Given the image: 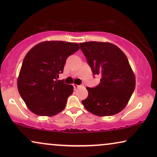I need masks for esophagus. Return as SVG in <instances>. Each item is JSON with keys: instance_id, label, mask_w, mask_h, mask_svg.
<instances>
[{"instance_id": "obj_1", "label": "esophagus", "mask_w": 157, "mask_h": 157, "mask_svg": "<svg viewBox=\"0 0 157 157\" xmlns=\"http://www.w3.org/2000/svg\"><path fill=\"white\" fill-rule=\"evenodd\" d=\"M82 86H83V84H81V85H76V84H74V89H78V88H79V87H82Z\"/></svg>"}]
</instances>
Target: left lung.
I'll return each instance as SVG.
<instances>
[{"label": "left lung", "mask_w": 157, "mask_h": 157, "mask_svg": "<svg viewBox=\"0 0 157 157\" xmlns=\"http://www.w3.org/2000/svg\"><path fill=\"white\" fill-rule=\"evenodd\" d=\"M81 50L94 74L101 76L95 87H86L89 95L82 104L97 116H112L123 110L135 89L136 80L127 57L110 43H81Z\"/></svg>", "instance_id": "obj_1"}]
</instances>
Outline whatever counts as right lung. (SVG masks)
<instances>
[{
    "instance_id": "obj_1",
    "label": "right lung",
    "mask_w": 157,
    "mask_h": 157,
    "mask_svg": "<svg viewBox=\"0 0 157 157\" xmlns=\"http://www.w3.org/2000/svg\"><path fill=\"white\" fill-rule=\"evenodd\" d=\"M76 43L44 41L33 47L23 59L18 78L19 94L38 116H54L65 108L72 85L57 80L69 56L78 51Z\"/></svg>"
}]
</instances>
